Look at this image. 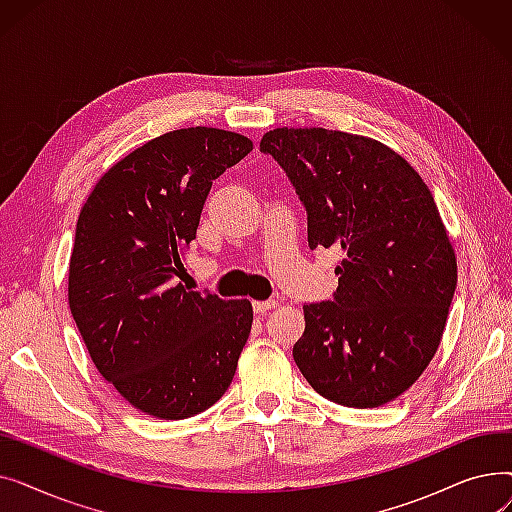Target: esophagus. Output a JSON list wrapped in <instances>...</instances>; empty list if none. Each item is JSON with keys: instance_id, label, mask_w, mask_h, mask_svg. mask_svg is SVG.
Returning a JSON list of instances; mask_svg holds the SVG:
<instances>
[{"instance_id": "obj_1", "label": "esophagus", "mask_w": 512, "mask_h": 512, "mask_svg": "<svg viewBox=\"0 0 512 512\" xmlns=\"http://www.w3.org/2000/svg\"><path fill=\"white\" fill-rule=\"evenodd\" d=\"M278 307V301H255L253 303V309H255V313H267V311H272V309H276Z\"/></svg>"}]
</instances>
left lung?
<instances>
[{
    "label": "left lung",
    "mask_w": 512,
    "mask_h": 512,
    "mask_svg": "<svg viewBox=\"0 0 512 512\" xmlns=\"http://www.w3.org/2000/svg\"><path fill=\"white\" fill-rule=\"evenodd\" d=\"M307 207L309 249L338 247L334 301L305 305L292 357L311 388L353 409L407 392L434 359L456 288V255L423 178L388 145L328 128H274Z\"/></svg>",
    "instance_id": "1"
}]
</instances>
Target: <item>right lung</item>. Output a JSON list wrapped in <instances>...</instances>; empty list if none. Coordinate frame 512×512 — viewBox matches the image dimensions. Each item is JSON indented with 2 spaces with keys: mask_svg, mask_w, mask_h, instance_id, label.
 Here are the masks:
<instances>
[{
  "mask_svg": "<svg viewBox=\"0 0 512 512\" xmlns=\"http://www.w3.org/2000/svg\"><path fill=\"white\" fill-rule=\"evenodd\" d=\"M251 151L249 137L222 128L166 132L116 161L80 209L68 305L99 373L145 415H199L234 378L251 301L176 278L211 182Z\"/></svg>",
  "mask_w": 512,
  "mask_h": 512,
  "instance_id": "add662e5",
  "label": "right lung"
}]
</instances>
